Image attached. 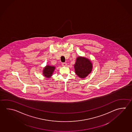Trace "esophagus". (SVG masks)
I'll return each instance as SVG.
<instances>
[{
  "label": "esophagus",
  "mask_w": 132,
  "mask_h": 132,
  "mask_svg": "<svg viewBox=\"0 0 132 132\" xmlns=\"http://www.w3.org/2000/svg\"><path fill=\"white\" fill-rule=\"evenodd\" d=\"M67 65V63H63L62 64V65L63 67H66Z\"/></svg>",
  "instance_id": "obj_1"
}]
</instances>
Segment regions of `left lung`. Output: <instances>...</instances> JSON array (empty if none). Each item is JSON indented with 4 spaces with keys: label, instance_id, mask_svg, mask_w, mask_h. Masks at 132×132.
<instances>
[{
    "label": "left lung",
    "instance_id": "obj_1",
    "mask_svg": "<svg viewBox=\"0 0 132 132\" xmlns=\"http://www.w3.org/2000/svg\"><path fill=\"white\" fill-rule=\"evenodd\" d=\"M93 67L91 61L86 57L81 56L77 57L74 65L75 73L81 79L87 77L92 71Z\"/></svg>",
    "mask_w": 132,
    "mask_h": 132
}]
</instances>
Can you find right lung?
<instances>
[{
	"mask_svg": "<svg viewBox=\"0 0 132 132\" xmlns=\"http://www.w3.org/2000/svg\"><path fill=\"white\" fill-rule=\"evenodd\" d=\"M55 69V67L53 65H47L44 68L43 70V75L46 78H50L52 76L54 71Z\"/></svg>",
	"mask_w": 132,
	"mask_h": 132,
	"instance_id": "add662e5",
	"label": "right lung"
}]
</instances>
